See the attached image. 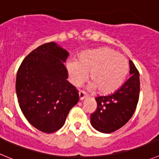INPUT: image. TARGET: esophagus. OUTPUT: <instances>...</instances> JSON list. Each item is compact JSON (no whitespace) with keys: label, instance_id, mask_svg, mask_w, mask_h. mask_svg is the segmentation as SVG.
Listing matches in <instances>:
<instances>
[{"label":"esophagus","instance_id":"obj_1","mask_svg":"<svg viewBox=\"0 0 159 159\" xmlns=\"http://www.w3.org/2000/svg\"><path fill=\"white\" fill-rule=\"evenodd\" d=\"M78 95H79V99L81 100V101H82L84 98H85L86 97V93H85L84 91H80L79 93H78Z\"/></svg>","mask_w":159,"mask_h":159}]
</instances>
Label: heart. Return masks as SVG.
<instances>
[{"instance_id":"b5f03b06","label":"heart","mask_w":159,"mask_h":159,"mask_svg":"<svg viewBox=\"0 0 159 159\" xmlns=\"http://www.w3.org/2000/svg\"><path fill=\"white\" fill-rule=\"evenodd\" d=\"M66 67L74 86L82 85L89 74V89H97L101 94H109L118 89L129 69L127 59L108 48L81 53L77 61H67Z\"/></svg>"}]
</instances>
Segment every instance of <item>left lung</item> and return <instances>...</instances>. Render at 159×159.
Returning <instances> with one entry per match:
<instances>
[{
	"instance_id": "obj_1",
	"label": "left lung",
	"mask_w": 159,
	"mask_h": 159,
	"mask_svg": "<svg viewBox=\"0 0 159 159\" xmlns=\"http://www.w3.org/2000/svg\"><path fill=\"white\" fill-rule=\"evenodd\" d=\"M130 75L114 93L95 98L97 107L90 115L92 126L103 133H111L122 128L136 109L139 98V72L131 60Z\"/></svg>"
}]
</instances>
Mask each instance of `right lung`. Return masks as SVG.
Here are the masks:
<instances>
[{"instance_id": "1", "label": "right lung", "mask_w": 159, "mask_h": 159, "mask_svg": "<svg viewBox=\"0 0 159 159\" xmlns=\"http://www.w3.org/2000/svg\"><path fill=\"white\" fill-rule=\"evenodd\" d=\"M69 54L51 42L27 55L17 70L16 91L20 108L31 125L45 133L62 128L78 102V90L68 82L64 62Z\"/></svg>"}]
</instances>
